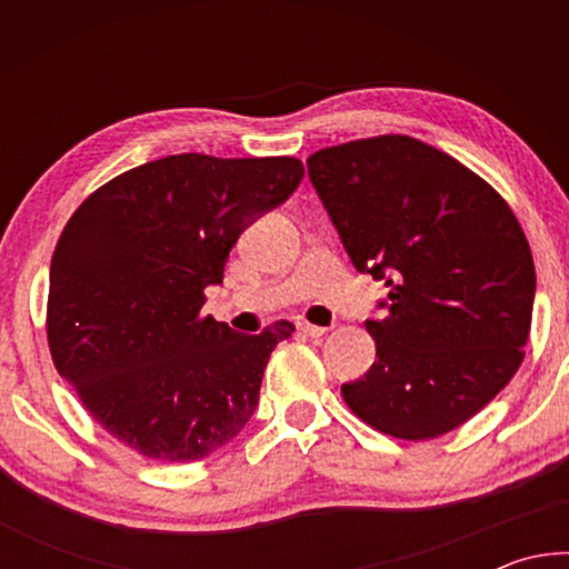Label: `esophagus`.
I'll list each match as a JSON object with an SVG mask.
<instances>
[{
    "label": "esophagus",
    "mask_w": 569,
    "mask_h": 569,
    "mask_svg": "<svg viewBox=\"0 0 569 569\" xmlns=\"http://www.w3.org/2000/svg\"><path fill=\"white\" fill-rule=\"evenodd\" d=\"M298 331H301L303 336H311V339H321V336L329 331V329H323V326H313V323H298Z\"/></svg>",
    "instance_id": "esophagus-1"
}]
</instances>
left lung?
I'll return each mask as SVG.
<instances>
[{"mask_svg":"<svg viewBox=\"0 0 569 569\" xmlns=\"http://www.w3.org/2000/svg\"><path fill=\"white\" fill-rule=\"evenodd\" d=\"M359 273L389 286L366 329L377 361L341 387L356 417L431 439L485 409L522 363L535 263L517 218L461 162L407 134L306 160Z\"/></svg>","mask_w":569,"mask_h":569,"instance_id":"8db88e82","label":"left lung"}]
</instances>
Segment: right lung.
<instances>
[{
    "instance_id": "add662e5",
    "label": "right lung",
    "mask_w": 569,
    "mask_h": 569,
    "mask_svg": "<svg viewBox=\"0 0 569 569\" xmlns=\"http://www.w3.org/2000/svg\"><path fill=\"white\" fill-rule=\"evenodd\" d=\"M296 158L182 152L122 172L64 226L50 268L57 371L104 429L158 461L228 445L258 407L268 356L296 326L248 336L203 319L238 236L293 196Z\"/></svg>"
}]
</instances>
